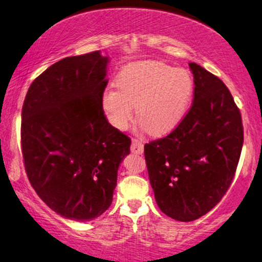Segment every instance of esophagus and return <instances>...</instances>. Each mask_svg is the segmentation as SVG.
<instances>
[{
  "mask_svg": "<svg viewBox=\"0 0 262 262\" xmlns=\"http://www.w3.org/2000/svg\"><path fill=\"white\" fill-rule=\"evenodd\" d=\"M130 150H132V152H134V154H139V155L143 154L144 144L141 143L139 139H133L132 140Z\"/></svg>",
  "mask_w": 262,
  "mask_h": 262,
  "instance_id": "34e87169",
  "label": "esophagus"
}]
</instances>
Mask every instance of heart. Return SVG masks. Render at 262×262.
Returning a JSON list of instances; mask_svg holds the SVG:
<instances>
[{"label":"heart","instance_id":"1","mask_svg":"<svg viewBox=\"0 0 262 262\" xmlns=\"http://www.w3.org/2000/svg\"><path fill=\"white\" fill-rule=\"evenodd\" d=\"M117 89L108 87L101 96L107 121L125 129L137 117L148 133L162 135L179 125L193 95V79L185 69H173L159 61H139L122 69Z\"/></svg>","mask_w":262,"mask_h":262}]
</instances>
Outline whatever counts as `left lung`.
<instances>
[{
    "label": "left lung",
    "instance_id": "8db88e82",
    "mask_svg": "<svg viewBox=\"0 0 262 262\" xmlns=\"http://www.w3.org/2000/svg\"><path fill=\"white\" fill-rule=\"evenodd\" d=\"M193 102L179 125L144 146L150 185L167 217L192 222L214 208L235 176L242 114L224 82L196 62Z\"/></svg>",
    "mask_w": 262,
    "mask_h": 262
}]
</instances>
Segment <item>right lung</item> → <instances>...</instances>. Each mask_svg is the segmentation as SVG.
<instances>
[{
  "label": "right lung",
  "mask_w": 262,
  "mask_h": 262,
  "mask_svg": "<svg viewBox=\"0 0 262 262\" xmlns=\"http://www.w3.org/2000/svg\"><path fill=\"white\" fill-rule=\"evenodd\" d=\"M108 58L92 52L61 59L32 82L22 108L27 176L49 208L92 221L110 208L117 171L130 138L108 123L101 106Z\"/></svg>",
  "instance_id": "1"
}]
</instances>
